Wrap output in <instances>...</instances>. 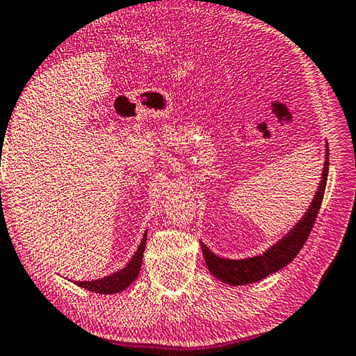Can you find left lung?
Returning <instances> with one entry per match:
<instances>
[{"mask_svg": "<svg viewBox=\"0 0 356 356\" xmlns=\"http://www.w3.org/2000/svg\"><path fill=\"white\" fill-rule=\"evenodd\" d=\"M328 156L330 154L327 147L322 180L321 184H318V188L314 200L311 202V207L286 237H282L278 243L273 245L272 248H268L264 254L248 259H240V261H231V259L218 257L201 242L202 254L204 259H206L209 272L229 286H242L267 278L268 275L278 272L282 267H286L289 262H292V259L298 254V251L303 248L306 240H308L312 231V226H314L316 222L318 210H321L328 177Z\"/></svg>", "mask_w": 356, "mask_h": 356, "instance_id": "left-lung-1", "label": "left lung"}]
</instances>
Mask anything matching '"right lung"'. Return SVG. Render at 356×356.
Returning a JSON list of instances; mask_svg holds the SVG:
<instances>
[{
  "mask_svg": "<svg viewBox=\"0 0 356 356\" xmlns=\"http://www.w3.org/2000/svg\"><path fill=\"white\" fill-rule=\"evenodd\" d=\"M146 238H147V232L144 234V237L141 240L140 246H138L135 256L130 259V262L125 265L122 270H119V272L113 273L110 276H105V278H100V280L75 281V284L83 289H88V291L91 292L104 293V295L122 292L124 289H127L131 282L138 278V273H140L141 264H143V252H144V248H146Z\"/></svg>",
  "mask_w": 356,
  "mask_h": 356,
  "instance_id": "1",
  "label": "right lung"
}]
</instances>
